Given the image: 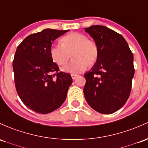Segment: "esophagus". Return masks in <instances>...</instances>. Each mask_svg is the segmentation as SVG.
Returning <instances> with one entry per match:
<instances>
[{
  "mask_svg": "<svg viewBox=\"0 0 148 148\" xmlns=\"http://www.w3.org/2000/svg\"><path fill=\"white\" fill-rule=\"evenodd\" d=\"M71 78H72L73 80H74V79H76V78L78 77L77 74H71Z\"/></svg>",
  "mask_w": 148,
  "mask_h": 148,
  "instance_id": "esophagus-1",
  "label": "esophagus"
}]
</instances>
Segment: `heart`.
<instances>
[{"mask_svg": "<svg viewBox=\"0 0 148 148\" xmlns=\"http://www.w3.org/2000/svg\"><path fill=\"white\" fill-rule=\"evenodd\" d=\"M60 43L61 45H51L50 55L56 64L63 66L69 61L71 54L73 60L62 69L65 72L74 74L81 73L86 69L88 65H94L98 60V44L84 34L71 32L63 36Z\"/></svg>", "mask_w": 148, "mask_h": 148, "instance_id": "heart-1", "label": "heart"}]
</instances>
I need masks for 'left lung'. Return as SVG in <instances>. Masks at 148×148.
Here are the masks:
<instances>
[{"label":"left lung","mask_w":148,"mask_h":148,"mask_svg":"<svg viewBox=\"0 0 148 148\" xmlns=\"http://www.w3.org/2000/svg\"><path fill=\"white\" fill-rule=\"evenodd\" d=\"M99 48L91 71L84 74V93L88 104L102 114L115 112L126 103L134 76V56L119 34L101 25L87 27Z\"/></svg>","instance_id":"1"}]
</instances>
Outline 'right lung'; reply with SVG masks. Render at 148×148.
Returning <instances> with one entry per match:
<instances>
[{
  "label": "right lung",
  "instance_id": "right-lung-1",
  "mask_svg": "<svg viewBox=\"0 0 148 148\" xmlns=\"http://www.w3.org/2000/svg\"><path fill=\"white\" fill-rule=\"evenodd\" d=\"M67 32L44 29L28 36L16 50L12 64L16 90L22 103L37 113L59 108L72 83L70 74L60 71L50 55L53 41Z\"/></svg>",
  "mask_w": 148,
  "mask_h": 148
}]
</instances>
